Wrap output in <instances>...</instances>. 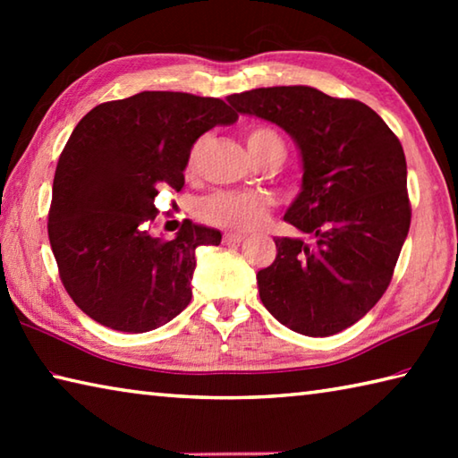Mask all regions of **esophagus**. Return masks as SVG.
<instances>
[{
  "instance_id": "1",
  "label": "esophagus",
  "mask_w": 458,
  "mask_h": 458,
  "mask_svg": "<svg viewBox=\"0 0 458 458\" xmlns=\"http://www.w3.org/2000/svg\"><path fill=\"white\" fill-rule=\"evenodd\" d=\"M244 234H236V232H226V234H224V244H240V242H244Z\"/></svg>"
}]
</instances>
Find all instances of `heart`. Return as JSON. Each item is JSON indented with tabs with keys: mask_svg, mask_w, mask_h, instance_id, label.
I'll return each mask as SVG.
<instances>
[{
	"mask_svg": "<svg viewBox=\"0 0 458 458\" xmlns=\"http://www.w3.org/2000/svg\"><path fill=\"white\" fill-rule=\"evenodd\" d=\"M208 139L199 137L191 143L185 157L183 172L188 177L196 175L199 169ZM248 151L259 164L275 161L278 165L286 155L284 139L276 129L268 125H254L246 131ZM270 201L259 191H216L199 201L198 216L206 224L232 232H252L268 220Z\"/></svg>",
	"mask_w": 458,
	"mask_h": 458,
	"instance_id": "heart-1",
	"label": "heart"
}]
</instances>
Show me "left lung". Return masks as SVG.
Masks as SVG:
<instances>
[{"label": "left lung", "mask_w": 458, "mask_h": 458, "mask_svg": "<svg viewBox=\"0 0 458 458\" xmlns=\"http://www.w3.org/2000/svg\"><path fill=\"white\" fill-rule=\"evenodd\" d=\"M228 103L283 127L303 157V190L284 222L313 242L275 240V262L257 275L262 305L301 335H335L382 299L408 236L400 139L368 105L311 87L254 89Z\"/></svg>", "instance_id": "8db88e82"}]
</instances>
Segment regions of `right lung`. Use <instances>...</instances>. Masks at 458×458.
I'll list each match as a JSON object with an SVG mask.
<instances>
[{
    "label": "right lung",
    "instance_id": "obj_1",
    "mask_svg": "<svg viewBox=\"0 0 458 458\" xmlns=\"http://www.w3.org/2000/svg\"><path fill=\"white\" fill-rule=\"evenodd\" d=\"M238 114L222 98L145 90L84 114L60 153L48 238L66 293L90 319L125 333L157 329L191 301L198 246L214 228L183 220L174 240L151 238L161 188H183L191 143Z\"/></svg>",
    "mask_w": 458,
    "mask_h": 458
}]
</instances>
